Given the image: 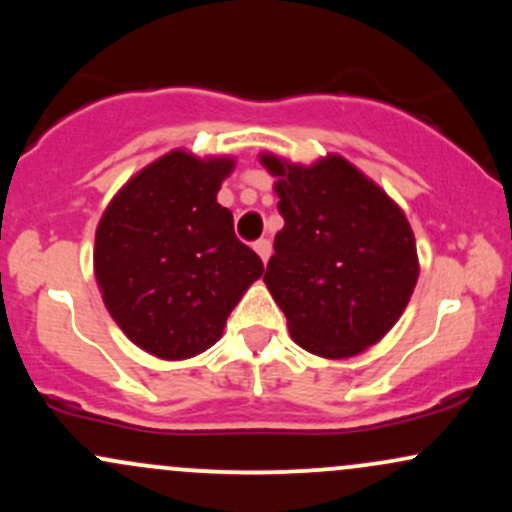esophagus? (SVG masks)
Masks as SVG:
<instances>
[{
	"label": "esophagus",
	"instance_id": "1",
	"mask_svg": "<svg viewBox=\"0 0 512 512\" xmlns=\"http://www.w3.org/2000/svg\"><path fill=\"white\" fill-rule=\"evenodd\" d=\"M252 248H255L257 255H260V260L267 264L269 255H272V243H269L267 238H262V240H255V245H252Z\"/></svg>",
	"mask_w": 512,
	"mask_h": 512
}]
</instances>
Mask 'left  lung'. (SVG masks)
Instances as JSON below:
<instances>
[{
    "instance_id": "obj_1",
    "label": "left lung",
    "mask_w": 512,
    "mask_h": 512,
    "mask_svg": "<svg viewBox=\"0 0 512 512\" xmlns=\"http://www.w3.org/2000/svg\"><path fill=\"white\" fill-rule=\"evenodd\" d=\"M284 228L264 284L301 349L351 358L378 344L407 308L419 255L407 216L339 154L310 166L264 151Z\"/></svg>"
}]
</instances>
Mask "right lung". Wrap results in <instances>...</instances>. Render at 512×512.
<instances>
[{"mask_svg": "<svg viewBox=\"0 0 512 512\" xmlns=\"http://www.w3.org/2000/svg\"><path fill=\"white\" fill-rule=\"evenodd\" d=\"M233 168V156L173 149L134 173L98 221L96 284L117 327L146 354L185 361L207 351L264 272L216 202Z\"/></svg>", "mask_w": 512, "mask_h": 512, "instance_id": "1", "label": "right lung"}]
</instances>
